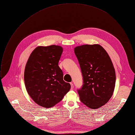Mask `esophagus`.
<instances>
[{
    "label": "esophagus",
    "mask_w": 135,
    "mask_h": 135,
    "mask_svg": "<svg viewBox=\"0 0 135 135\" xmlns=\"http://www.w3.org/2000/svg\"><path fill=\"white\" fill-rule=\"evenodd\" d=\"M70 85H71V90H73V88H74V85H73V84L72 82L70 83Z\"/></svg>",
    "instance_id": "obj_1"
}]
</instances>
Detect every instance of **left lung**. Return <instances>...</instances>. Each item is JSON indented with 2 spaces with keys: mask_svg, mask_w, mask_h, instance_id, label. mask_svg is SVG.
<instances>
[{
  "mask_svg": "<svg viewBox=\"0 0 135 135\" xmlns=\"http://www.w3.org/2000/svg\"><path fill=\"white\" fill-rule=\"evenodd\" d=\"M83 76L78 90L82 103L92 109L106 104L113 95L116 75L112 62L100 45H83L74 49Z\"/></svg>",
  "mask_w": 135,
  "mask_h": 135,
  "instance_id": "left-lung-1",
  "label": "left lung"
}]
</instances>
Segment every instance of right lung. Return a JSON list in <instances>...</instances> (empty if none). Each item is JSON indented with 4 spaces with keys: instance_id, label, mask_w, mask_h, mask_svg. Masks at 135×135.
<instances>
[{
    "instance_id": "add662e5",
    "label": "right lung",
    "mask_w": 135,
    "mask_h": 135,
    "mask_svg": "<svg viewBox=\"0 0 135 135\" xmlns=\"http://www.w3.org/2000/svg\"><path fill=\"white\" fill-rule=\"evenodd\" d=\"M63 52L57 45L38 46L26 64L24 80L27 91L38 105L46 108L59 103L71 86L63 80L58 63Z\"/></svg>"
}]
</instances>
